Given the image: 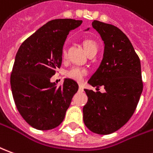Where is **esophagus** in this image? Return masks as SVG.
Listing matches in <instances>:
<instances>
[{"instance_id": "esophagus-1", "label": "esophagus", "mask_w": 153, "mask_h": 153, "mask_svg": "<svg viewBox=\"0 0 153 153\" xmlns=\"http://www.w3.org/2000/svg\"><path fill=\"white\" fill-rule=\"evenodd\" d=\"M79 91H80V92L84 91V87H83L81 84H79Z\"/></svg>"}]
</instances>
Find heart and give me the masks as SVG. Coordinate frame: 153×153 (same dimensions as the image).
Masks as SVG:
<instances>
[{
  "mask_svg": "<svg viewBox=\"0 0 153 153\" xmlns=\"http://www.w3.org/2000/svg\"><path fill=\"white\" fill-rule=\"evenodd\" d=\"M84 51H86L88 54L92 51H96L97 52V44L95 43L94 40L92 39H87L84 40ZM66 57V51L65 49H63L62 51V58L65 59ZM87 74V70L83 69V68H79V67H73L70 69H69L66 72V76L77 81V82H81L84 79V77Z\"/></svg>",
  "mask_w": 153,
  "mask_h": 153,
  "instance_id": "1",
  "label": "heart"
}]
</instances>
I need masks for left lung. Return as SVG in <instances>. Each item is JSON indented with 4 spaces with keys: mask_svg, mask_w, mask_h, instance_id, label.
Returning a JSON list of instances; mask_svg holds the SVG:
<instances>
[{
    "mask_svg": "<svg viewBox=\"0 0 153 153\" xmlns=\"http://www.w3.org/2000/svg\"><path fill=\"white\" fill-rule=\"evenodd\" d=\"M92 26L103 41L104 50L102 61L88 84L102 85L105 92L84 89L88 102L83 108L84 123L91 132L106 135L122 128L136 109L143 92L141 63L121 30L99 21H94Z\"/></svg>",
    "mask_w": 153,
    "mask_h": 153,
    "instance_id": "1",
    "label": "left lung"
}]
</instances>
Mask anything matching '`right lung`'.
I'll return each instance as SVG.
<instances>
[{
    "label": "right lung",
    "mask_w": 153,
    "mask_h": 153,
    "mask_svg": "<svg viewBox=\"0 0 153 153\" xmlns=\"http://www.w3.org/2000/svg\"><path fill=\"white\" fill-rule=\"evenodd\" d=\"M73 19L47 22L22 43L10 75V87L17 109L27 123L38 130H51L61 123L73 96L76 82L65 79L57 86L51 78L62 63L67 36L82 24Z\"/></svg>",
    "instance_id": "right-lung-1"
}]
</instances>
